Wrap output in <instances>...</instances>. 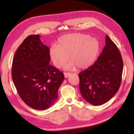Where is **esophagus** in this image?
<instances>
[{
	"instance_id": "1",
	"label": "esophagus",
	"mask_w": 134,
	"mask_h": 134,
	"mask_svg": "<svg viewBox=\"0 0 134 134\" xmlns=\"http://www.w3.org/2000/svg\"><path fill=\"white\" fill-rule=\"evenodd\" d=\"M64 75L65 78H67L68 76H69L71 75V74L69 73V72H64Z\"/></svg>"
}]
</instances>
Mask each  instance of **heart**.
I'll list each match as a JSON object with an SVG mask.
<instances>
[{
	"label": "heart",
	"instance_id": "heart-1",
	"mask_svg": "<svg viewBox=\"0 0 134 134\" xmlns=\"http://www.w3.org/2000/svg\"><path fill=\"white\" fill-rule=\"evenodd\" d=\"M99 43L95 38L82 33L66 34L57 41L56 45L51 47L49 55L56 67H61L69 58L65 70H79L90 67L97 58Z\"/></svg>",
	"mask_w": 134,
	"mask_h": 134
}]
</instances>
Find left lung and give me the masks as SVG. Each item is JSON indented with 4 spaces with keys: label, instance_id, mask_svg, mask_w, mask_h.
Masks as SVG:
<instances>
[{
    "label": "left lung",
    "instance_id": "8db88e82",
    "mask_svg": "<svg viewBox=\"0 0 134 134\" xmlns=\"http://www.w3.org/2000/svg\"><path fill=\"white\" fill-rule=\"evenodd\" d=\"M105 44L94 63L79 74L82 96L96 106L105 103L116 94L120 86L123 73L120 52L108 35Z\"/></svg>",
    "mask_w": 134,
    "mask_h": 134
}]
</instances>
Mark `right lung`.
I'll use <instances>...</instances> for the list:
<instances>
[{"instance_id": "right-lung-1", "label": "right lung", "mask_w": 134, "mask_h": 134, "mask_svg": "<svg viewBox=\"0 0 134 134\" xmlns=\"http://www.w3.org/2000/svg\"><path fill=\"white\" fill-rule=\"evenodd\" d=\"M40 36L30 35L17 49L11 75L20 97L30 108L45 110L55 103L64 74L49 64V49Z\"/></svg>"}]
</instances>
